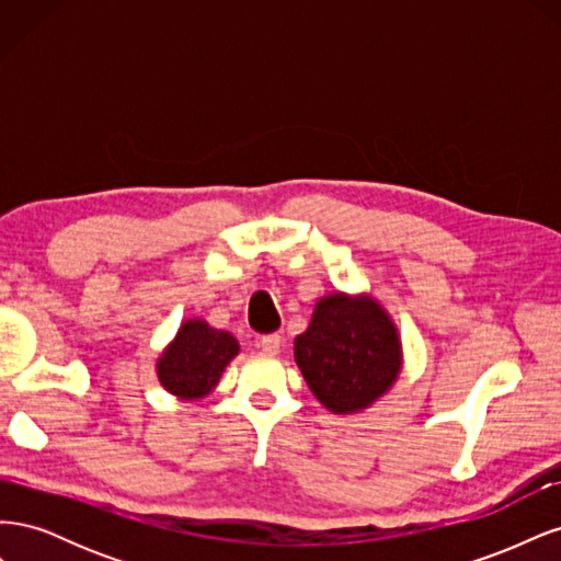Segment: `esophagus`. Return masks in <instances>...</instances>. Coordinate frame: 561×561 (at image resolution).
Segmentation results:
<instances>
[{"instance_id":"1","label":"esophagus","mask_w":561,"mask_h":561,"mask_svg":"<svg viewBox=\"0 0 561 561\" xmlns=\"http://www.w3.org/2000/svg\"><path fill=\"white\" fill-rule=\"evenodd\" d=\"M257 348L268 355H276L283 348V339H280V334H264L257 339Z\"/></svg>"}]
</instances>
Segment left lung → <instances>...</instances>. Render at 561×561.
Here are the masks:
<instances>
[{"label":"left lung","instance_id":"1","mask_svg":"<svg viewBox=\"0 0 561 561\" xmlns=\"http://www.w3.org/2000/svg\"><path fill=\"white\" fill-rule=\"evenodd\" d=\"M295 363L316 400L332 414H360L396 386L402 339L396 320L369 293H330L295 339Z\"/></svg>","mask_w":561,"mask_h":561}]
</instances>
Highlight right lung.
Instances as JSON below:
<instances>
[{
	"mask_svg": "<svg viewBox=\"0 0 561 561\" xmlns=\"http://www.w3.org/2000/svg\"><path fill=\"white\" fill-rule=\"evenodd\" d=\"M239 351L229 332L215 330L201 318H186L157 358L159 383L178 400L208 398Z\"/></svg>",
	"mask_w": 561,
	"mask_h": 561,
	"instance_id": "obj_1",
	"label": "right lung"
}]
</instances>
